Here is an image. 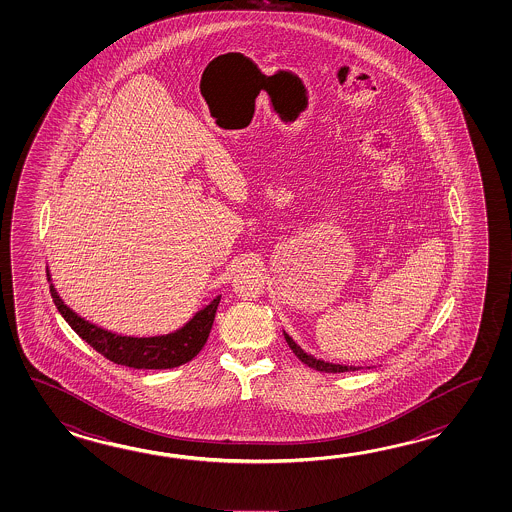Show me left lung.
Returning <instances> with one entry per match:
<instances>
[{
    "mask_svg": "<svg viewBox=\"0 0 512 512\" xmlns=\"http://www.w3.org/2000/svg\"><path fill=\"white\" fill-rule=\"evenodd\" d=\"M283 337L285 342L289 344V348L293 349L294 355L298 359L302 360L304 364H307L309 368H313L316 371H324V373H346V371H359L362 370V366H348V364H335V362H327V360L318 359L315 355L307 353L305 349L300 348L293 338L289 337L285 331H283ZM366 370H370L373 366H364Z\"/></svg>",
    "mask_w": 512,
    "mask_h": 512,
    "instance_id": "left-lung-1",
    "label": "left lung"
}]
</instances>
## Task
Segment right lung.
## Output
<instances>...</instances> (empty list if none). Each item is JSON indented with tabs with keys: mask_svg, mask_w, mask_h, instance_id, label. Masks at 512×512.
Returning <instances> with one entry per match:
<instances>
[{
	"mask_svg": "<svg viewBox=\"0 0 512 512\" xmlns=\"http://www.w3.org/2000/svg\"><path fill=\"white\" fill-rule=\"evenodd\" d=\"M47 280L56 309L78 337L86 340L91 348L111 362L137 370H170L194 359L207 342L221 300V294H218L172 333L155 337H128L97 326L75 313L56 291L49 267Z\"/></svg>",
	"mask_w": 512,
	"mask_h": 512,
	"instance_id": "obj_1",
	"label": "right lung"
}]
</instances>
